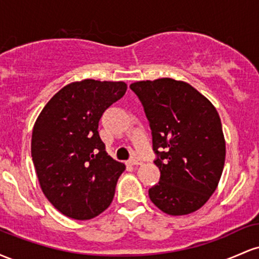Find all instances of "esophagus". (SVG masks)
Instances as JSON below:
<instances>
[{
    "label": "esophagus",
    "mask_w": 259,
    "mask_h": 259,
    "mask_svg": "<svg viewBox=\"0 0 259 259\" xmlns=\"http://www.w3.org/2000/svg\"><path fill=\"white\" fill-rule=\"evenodd\" d=\"M141 163L142 162L139 158H132V159L129 160V164L130 165H140V164H141Z\"/></svg>",
    "instance_id": "esophagus-1"
}]
</instances>
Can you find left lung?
I'll return each instance as SVG.
<instances>
[{"instance_id":"8db88e82","label":"left lung","mask_w":259,"mask_h":259,"mask_svg":"<svg viewBox=\"0 0 259 259\" xmlns=\"http://www.w3.org/2000/svg\"><path fill=\"white\" fill-rule=\"evenodd\" d=\"M152 130L154 164L160 179L151 201L169 215L200 209L215 191L225 162V139L215 107L185 81L162 78L136 81Z\"/></svg>"}]
</instances>
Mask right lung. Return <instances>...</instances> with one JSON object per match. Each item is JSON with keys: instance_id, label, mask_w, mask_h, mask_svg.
I'll return each mask as SVG.
<instances>
[{"instance_id": "right-lung-1", "label": "right lung", "mask_w": 259, "mask_h": 259, "mask_svg": "<svg viewBox=\"0 0 259 259\" xmlns=\"http://www.w3.org/2000/svg\"><path fill=\"white\" fill-rule=\"evenodd\" d=\"M124 81L85 79L62 88L38 114L31 157L41 190L62 214L88 221L108 208L125 170L106 152L99 121L124 96Z\"/></svg>"}]
</instances>
